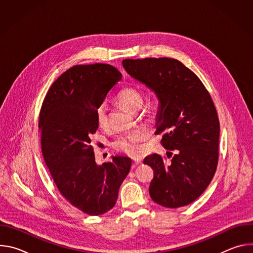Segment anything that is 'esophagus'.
Segmentation results:
<instances>
[{"mask_svg":"<svg viewBox=\"0 0 253 253\" xmlns=\"http://www.w3.org/2000/svg\"><path fill=\"white\" fill-rule=\"evenodd\" d=\"M133 163H134V166H137V165H139V164H141L142 162H141V159H138V158H135L134 160H133Z\"/></svg>","mask_w":253,"mask_h":253,"instance_id":"obj_1","label":"esophagus"}]
</instances>
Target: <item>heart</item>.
<instances>
[{
  "mask_svg": "<svg viewBox=\"0 0 253 253\" xmlns=\"http://www.w3.org/2000/svg\"><path fill=\"white\" fill-rule=\"evenodd\" d=\"M116 101L122 105L130 112H137L143 105V96L141 92L132 86L123 87L115 97ZM96 121L100 127L107 125V106L100 104L96 109ZM146 138V134L143 131H135L128 135L119 136L113 143L114 147L117 150L133 155L138 152V143Z\"/></svg>",
  "mask_w": 253,
  "mask_h": 253,
  "instance_id": "1",
  "label": "heart"
}]
</instances>
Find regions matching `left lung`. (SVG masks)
<instances>
[{
	"label": "left lung",
	"instance_id": "obj_1",
	"mask_svg": "<svg viewBox=\"0 0 253 253\" xmlns=\"http://www.w3.org/2000/svg\"><path fill=\"white\" fill-rule=\"evenodd\" d=\"M122 64L131 77L155 92L160 102L156 133H164L165 149L177 151L168 163L159 154L144 159L154 171L150 196L167 208L188 205L207 188L218 163L220 126L211 96L176 59H125Z\"/></svg>",
	"mask_w": 253,
	"mask_h": 253
}]
</instances>
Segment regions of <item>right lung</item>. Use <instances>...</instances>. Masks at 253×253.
Instances as JSON below:
<instances>
[{
  "mask_svg": "<svg viewBox=\"0 0 253 253\" xmlns=\"http://www.w3.org/2000/svg\"><path fill=\"white\" fill-rule=\"evenodd\" d=\"M121 78L109 64L76 65L52 84L41 108L45 163L65 199L89 215L113 208L131 168L132 161L125 156L97 165L91 145L98 129L97 107Z\"/></svg>",
  "mask_w": 253,
  "mask_h": 253,
  "instance_id": "1",
  "label": "right lung"
}]
</instances>
